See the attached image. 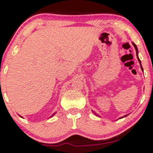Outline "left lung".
Returning a JSON list of instances; mask_svg holds the SVG:
<instances>
[{
	"mask_svg": "<svg viewBox=\"0 0 153 153\" xmlns=\"http://www.w3.org/2000/svg\"><path fill=\"white\" fill-rule=\"evenodd\" d=\"M132 45H133V46L134 47V48H135V50H136L137 57V59H138L139 62H140V67H141V69L143 70V67H142V65H141V61H140V59H139V57H138V50H137V47L136 46V45H135L134 43H133V42H132ZM93 113H94L95 115H96V116H99V115H97V114H96V113H95L94 111H93ZM127 115H125V116H124V117H127ZM122 118H123V117H120V118H119V119H122Z\"/></svg>",
	"mask_w": 153,
	"mask_h": 153,
	"instance_id": "left-lung-1",
	"label": "left lung"
}]
</instances>
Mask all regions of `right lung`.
Segmentation results:
<instances>
[{
    "label": "right lung",
    "mask_w": 153,
    "mask_h": 153,
    "mask_svg": "<svg viewBox=\"0 0 153 153\" xmlns=\"http://www.w3.org/2000/svg\"><path fill=\"white\" fill-rule=\"evenodd\" d=\"M56 114V113H54V114H52L51 115L50 117H50H53V116H54V114ZM20 117H21V116H20ZM22 118H23V117H22Z\"/></svg>",
    "instance_id": "right-lung-1"
}]
</instances>
